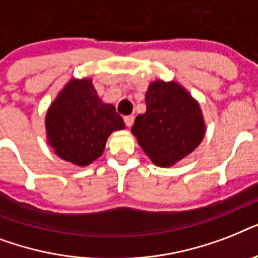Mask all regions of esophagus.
I'll list each match as a JSON object with an SVG mask.
<instances>
[{
    "instance_id": "34e87169",
    "label": "esophagus",
    "mask_w": 258,
    "mask_h": 258,
    "mask_svg": "<svg viewBox=\"0 0 258 258\" xmlns=\"http://www.w3.org/2000/svg\"><path fill=\"white\" fill-rule=\"evenodd\" d=\"M134 119L135 117L133 116V115H127V116H124V123L127 127H131V125L134 124Z\"/></svg>"
}]
</instances>
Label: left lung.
I'll use <instances>...</instances> for the list:
<instances>
[{
	"instance_id": "8db88e82",
	"label": "left lung",
	"mask_w": 258,
	"mask_h": 258,
	"mask_svg": "<svg viewBox=\"0 0 258 258\" xmlns=\"http://www.w3.org/2000/svg\"><path fill=\"white\" fill-rule=\"evenodd\" d=\"M145 113L131 133L155 166L170 167L204 141L206 123L197 99L179 83L154 80L146 91Z\"/></svg>"
}]
</instances>
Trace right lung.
I'll return each instance as SVG.
<instances>
[{
	"label": "right lung",
	"instance_id": "1",
	"mask_svg": "<svg viewBox=\"0 0 258 258\" xmlns=\"http://www.w3.org/2000/svg\"><path fill=\"white\" fill-rule=\"evenodd\" d=\"M124 128L123 117L99 97L91 78L70 79L45 115L46 143L58 158L79 167L101 157L109 135Z\"/></svg>",
	"mask_w": 258,
	"mask_h": 258
}]
</instances>
